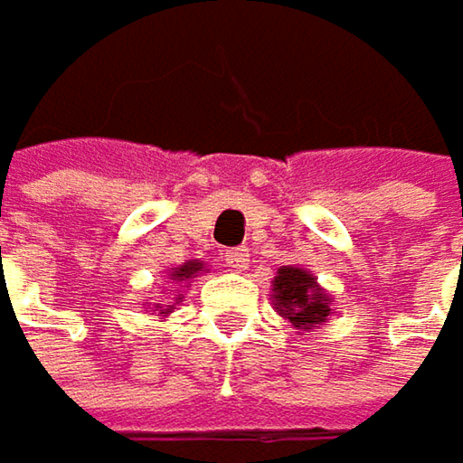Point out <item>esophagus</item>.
Instances as JSON below:
<instances>
[{"label":"esophagus","mask_w":463,"mask_h":463,"mask_svg":"<svg viewBox=\"0 0 463 463\" xmlns=\"http://www.w3.org/2000/svg\"><path fill=\"white\" fill-rule=\"evenodd\" d=\"M222 262L232 268V270H243L249 265V249H225L222 251Z\"/></svg>","instance_id":"1"}]
</instances>
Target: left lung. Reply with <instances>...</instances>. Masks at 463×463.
I'll use <instances>...</instances> for the list:
<instances>
[{
  "mask_svg": "<svg viewBox=\"0 0 463 463\" xmlns=\"http://www.w3.org/2000/svg\"><path fill=\"white\" fill-rule=\"evenodd\" d=\"M275 313L283 316L297 331L323 326L331 316V297L317 286V278L302 268L283 265L273 280Z\"/></svg>",
  "mask_w": 463,
  "mask_h": 463,
  "instance_id": "left-lung-1",
  "label": "left lung"
}]
</instances>
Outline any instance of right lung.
<instances>
[{"label":"right lung","instance_id":"add662e5","mask_svg":"<svg viewBox=\"0 0 463 463\" xmlns=\"http://www.w3.org/2000/svg\"><path fill=\"white\" fill-rule=\"evenodd\" d=\"M201 270H203V265L193 260V262H185V265H180V268H172V273L169 275H172L175 283H185L190 278H195ZM177 299H183V297H177ZM156 307H158V305H156ZM172 310H175V305H166V307L161 310V316H166V313H172Z\"/></svg>","mask_w":463,"mask_h":463}]
</instances>
